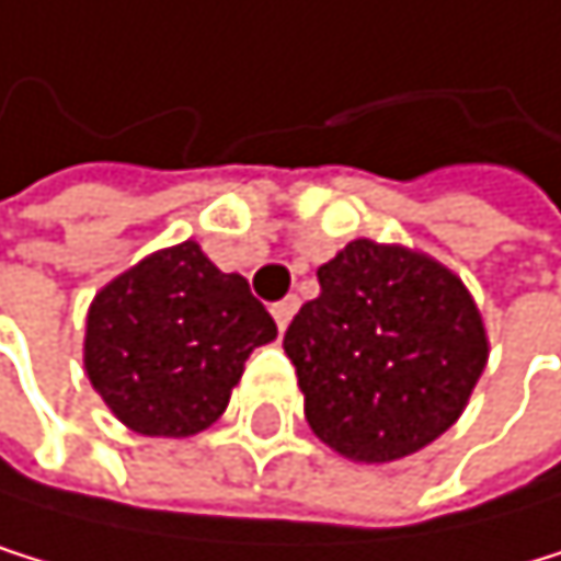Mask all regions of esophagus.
<instances>
[{
    "label": "esophagus",
    "mask_w": 561,
    "mask_h": 561,
    "mask_svg": "<svg viewBox=\"0 0 561 561\" xmlns=\"http://www.w3.org/2000/svg\"><path fill=\"white\" fill-rule=\"evenodd\" d=\"M296 309H299V299H296V296H286V299H278V302L272 306V317H275L278 330H286V327H289V320H293Z\"/></svg>",
    "instance_id": "34e87169"
}]
</instances>
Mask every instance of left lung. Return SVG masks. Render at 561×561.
Here are the masks:
<instances>
[{"instance_id":"1","label":"left lung","mask_w":561,"mask_h":561,"mask_svg":"<svg viewBox=\"0 0 561 561\" xmlns=\"http://www.w3.org/2000/svg\"><path fill=\"white\" fill-rule=\"evenodd\" d=\"M320 296L286 330L306 422L354 463H391L460 419L488 333L460 275L371 238L317 268Z\"/></svg>"}]
</instances>
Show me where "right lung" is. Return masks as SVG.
Masks as SVG:
<instances>
[{"mask_svg": "<svg viewBox=\"0 0 561 561\" xmlns=\"http://www.w3.org/2000/svg\"><path fill=\"white\" fill-rule=\"evenodd\" d=\"M275 333L244 278L183 241L94 296L84 371L131 433L183 439L220 419L248 354Z\"/></svg>", "mask_w": 561, "mask_h": 561, "instance_id": "add662e5", "label": "right lung"}]
</instances>
